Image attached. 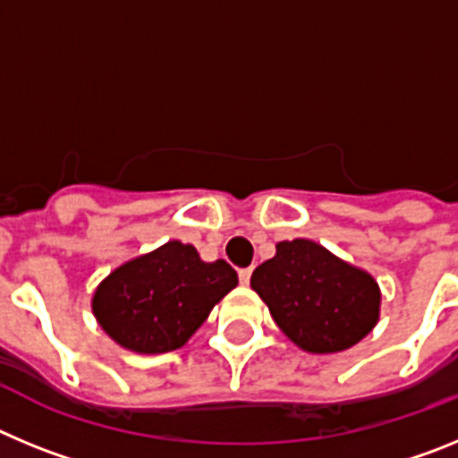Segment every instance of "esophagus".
<instances>
[{
	"mask_svg": "<svg viewBox=\"0 0 458 458\" xmlns=\"http://www.w3.org/2000/svg\"><path fill=\"white\" fill-rule=\"evenodd\" d=\"M254 268H241L238 270V277H241V284H250V277H252Z\"/></svg>",
	"mask_w": 458,
	"mask_h": 458,
	"instance_id": "1",
	"label": "esophagus"
}]
</instances>
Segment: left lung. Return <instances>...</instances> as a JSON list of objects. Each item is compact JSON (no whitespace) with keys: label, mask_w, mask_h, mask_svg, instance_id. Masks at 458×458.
Wrapping results in <instances>:
<instances>
[{"label":"left lung","mask_w":458,"mask_h":458,"mask_svg":"<svg viewBox=\"0 0 458 458\" xmlns=\"http://www.w3.org/2000/svg\"><path fill=\"white\" fill-rule=\"evenodd\" d=\"M282 333L310 353L351 349L378 321V284L317 242L295 238L252 273Z\"/></svg>","instance_id":"obj_1"}]
</instances>
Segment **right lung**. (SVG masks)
I'll use <instances>...</instances> for the list:
<instances>
[{"mask_svg": "<svg viewBox=\"0 0 458 458\" xmlns=\"http://www.w3.org/2000/svg\"><path fill=\"white\" fill-rule=\"evenodd\" d=\"M236 284L225 259L206 264L192 245L169 241L109 275L93 295V314L123 349L167 353L181 349Z\"/></svg>", "mask_w": 458, "mask_h": 458, "instance_id": "1", "label": "right lung"}]
</instances>
